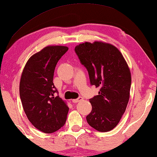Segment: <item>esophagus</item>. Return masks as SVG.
Returning a JSON list of instances; mask_svg holds the SVG:
<instances>
[{
	"mask_svg": "<svg viewBox=\"0 0 157 157\" xmlns=\"http://www.w3.org/2000/svg\"><path fill=\"white\" fill-rule=\"evenodd\" d=\"M82 100H83V98H82L81 97H79L78 99H74V100H72V102L77 103V102H80V101Z\"/></svg>",
	"mask_w": 157,
	"mask_h": 157,
	"instance_id": "obj_1",
	"label": "esophagus"
}]
</instances>
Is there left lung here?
<instances>
[{"mask_svg": "<svg viewBox=\"0 0 157 157\" xmlns=\"http://www.w3.org/2000/svg\"><path fill=\"white\" fill-rule=\"evenodd\" d=\"M75 52L88 71L91 85L100 88L90 102L88 124L100 132L112 131L126 111L130 98L131 74L117 47L102 41L77 45Z\"/></svg>", "mask_w": 157, "mask_h": 157, "instance_id": "obj_1", "label": "left lung"}]
</instances>
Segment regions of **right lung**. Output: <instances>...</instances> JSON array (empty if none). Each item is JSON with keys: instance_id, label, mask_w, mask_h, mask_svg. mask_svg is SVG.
<instances>
[{"instance_id": "obj_1", "label": "right lung", "mask_w": 157, "mask_h": 157, "mask_svg": "<svg viewBox=\"0 0 157 157\" xmlns=\"http://www.w3.org/2000/svg\"><path fill=\"white\" fill-rule=\"evenodd\" d=\"M69 48L48 45L33 54L21 73L20 95L28 119L45 133L58 131L66 122L69 107L59 96L53 83L55 67Z\"/></svg>"}]
</instances>
